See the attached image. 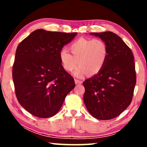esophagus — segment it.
Returning <instances> with one entry per match:
<instances>
[{"label": "esophagus", "instance_id": "obj_1", "mask_svg": "<svg viewBox=\"0 0 147 147\" xmlns=\"http://www.w3.org/2000/svg\"><path fill=\"white\" fill-rule=\"evenodd\" d=\"M75 83L76 85H79V84H82V81H80L79 80H75Z\"/></svg>", "mask_w": 147, "mask_h": 147}]
</instances>
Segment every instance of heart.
<instances>
[{"instance_id": "heart-1", "label": "heart", "mask_w": 147, "mask_h": 147, "mask_svg": "<svg viewBox=\"0 0 147 147\" xmlns=\"http://www.w3.org/2000/svg\"><path fill=\"white\" fill-rule=\"evenodd\" d=\"M69 50L72 55L65 49L60 51V61L67 71H72L79 65L74 73L79 78L85 74L94 76L99 73L108 55L107 44L100 39L81 38L70 45Z\"/></svg>"}]
</instances>
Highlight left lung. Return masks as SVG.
Returning <instances> with one entry per match:
<instances>
[{"label":"left lung","mask_w":147,"mask_h":147,"mask_svg":"<svg viewBox=\"0 0 147 147\" xmlns=\"http://www.w3.org/2000/svg\"><path fill=\"white\" fill-rule=\"evenodd\" d=\"M90 35L107 44L108 55L101 71L83 83L84 102L93 117L110 120L119 116L131 103L136 84L134 56L123 40L112 32Z\"/></svg>","instance_id":"left-lung-1"}]
</instances>
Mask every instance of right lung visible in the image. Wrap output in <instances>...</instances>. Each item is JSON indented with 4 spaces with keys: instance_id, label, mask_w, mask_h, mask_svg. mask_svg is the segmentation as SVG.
I'll return each mask as SVG.
<instances>
[{
    "instance_id": "obj_1",
    "label": "right lung",
    "mask_w": 147,
    "mask_h": 147,
    "mask_svg": "<svg viewBox=\"0 0 147 147\" xmlns=\"http://www.w3.org/2000/svg\"><path fill=\"white\" fill-rule=\"evenodd\" d=\"M77 34L37 29L18 45L13 67L15 93L20 104L33 116L55 115L76 86L61 65L59 52Z\"/></svg>"
}]
</instances>
